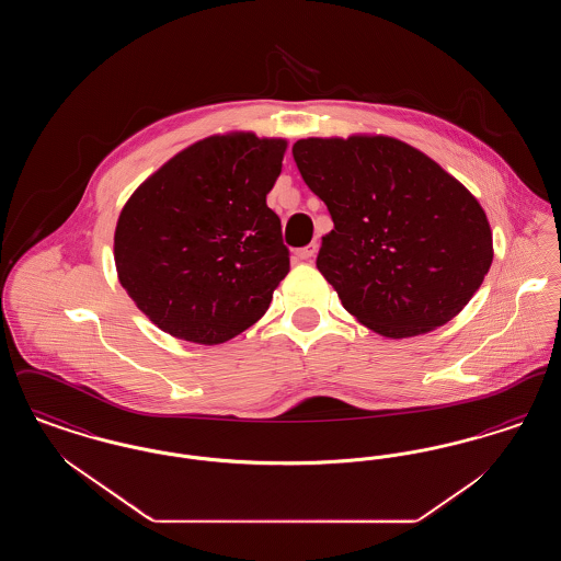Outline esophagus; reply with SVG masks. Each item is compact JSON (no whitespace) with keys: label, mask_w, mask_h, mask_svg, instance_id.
I'll use <instances>...</instances> for the list:
<instances>
[{"label":"esophagus","mask_w":561,"mask_h":561,"mask_svg":"<svg viewBox=\"0 0 561 561\" xmlns=\"http://www.w3.org/2000/svg\"><path fill=\"white\" fill-rule=\"evenodd\" d=\"M316 254H318V243H316V241L309 243V245H305V248H298V250H296V259H298V261H311Z\"/></svg>","instance_id":"obj_1"}]
</instances>
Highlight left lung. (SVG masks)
<instances>
[{"label":"left lung","mask_w":561,"mask_h":561,"mask_svg":"<svg viewBox=\"0 0 561 561\" xmlns=\"http://www.w3.org/2000/svg\"><path fill=\"white\" fill-rule=\"evenodd\" d=\"M293 156L334 222L318 268L357 321L387 339L419 336L480 290L490 222L437 161L382 134L300 138Z\"/></svg>","instance_id":"8db88e82"}]
</instances>
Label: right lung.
<instances>
[{"mask_svg": "<svg viewBox=\"0 0 561 561\" xmlns=\"http://www.w3.org/2000/svg\"><path fill=\"white\" fill-rule=\"evenodd\" d=\"M288 142L214 134L165 161L122 208L115 267L160 330L220 345L261 320L290 271L267 206Z\"/></svg>", "mask_w": 561, "mask_h": 561, "instance_id": "right-lung-1", "label": "right lung"}]
</instances>
